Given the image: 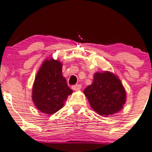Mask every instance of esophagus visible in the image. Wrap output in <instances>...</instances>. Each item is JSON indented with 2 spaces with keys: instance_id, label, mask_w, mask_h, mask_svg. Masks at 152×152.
<instances>
[{
  "instance_id": "obj_1",
  "label": "esophagus",
  "mask_w": 152,
  "mask_h": 152,
  "mask_svg": "<svg viewBox=\"0 0 152 152\" xmlns=\"http://www.w3.org/2000/svg\"><path fill=\"white\" fill-rule=\"evenodd\" d=\"M81 87L82 86L81 84H76V85H74V86H72V88L73 90L74 91H78L81 89Z\"/></svg>"
}]
</instances>
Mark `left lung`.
<instances>
[{
    "mask_svg": "<svg viewBox=\"0 0 152 152\" xmlns=\"http://www.w3.org/2000/svg\"><path fill=\"white\" fill-rule=\"evenodd\" d=\"M83 92L94 111L106 116L121 110L126 101V92L120 80L108 71L96 73L93 83Z\"/></svg>",
    "mask_w": 152,
    "mask_h": 152,
    "instance_id": "left-lung-1",
    "label": "left lung"
}]
</instances>
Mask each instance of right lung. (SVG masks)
<instances>
[{
  "mask_svg": "<svg viewBox=\"0 0 152 152\" xmlns=\"http://www.w3.org/2000/svg\"><path fill=\"white\" fill-rule=\"evenodd\" d=\"M72 92L62 76L61 63L53 59L45 61L33 87V101L36 108L44 114H54L61 109Z\"/></svg>",
  "mask_w": 152,
  "mask_h": 152,
  "instance_id": "right-lung-1",
  "label": "right lung"
}]
</instances>
